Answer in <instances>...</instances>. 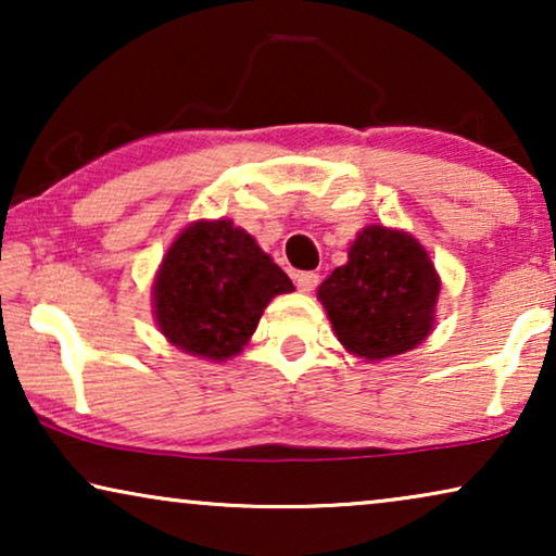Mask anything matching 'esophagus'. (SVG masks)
<instances>
[{
	"mask_svg": "<svg viewBox=\"0 0 556 556\" xmlns=\"http://www.w3.org/2000/svg\"><path fill=\"white\" fill-rule=\"evenodd\" d=\"M295 286H299V291L311 293L318 286V273H314V270L299 273V276H295Z\"/></svg>",
	"mask_w": 556,
	"mask_h": 556,
	"instance_id": "obj_1",
	"label": "esophagus"
}]
</instances>
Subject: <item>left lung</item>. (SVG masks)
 <instances>
[{
    "label": "left lung",
    "mask_w": 556,
    "mask_h": 556,
    "mask_svg": "<svg viewBox=\"0 0 556 556\" xmlns=\"http://www.w3.org/2000/svg\"><path fill=\"white\" fill-rule=\"evenodd\" d=\"M440 278L415 238L369 225L349 250V263L318 286L341 344L362 359L405 354L428 337Z\"/></svg>",
    "instance_id": "1"
}]
</instances>
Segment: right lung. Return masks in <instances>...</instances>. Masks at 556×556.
Listing matches in <instances>:
<instances>
[{
  "label": "right lung",
  "mask_w": 556,
  "mask_h": 556,
  "mask_svg": "<svg viewBox=\"0 0 556 556\" xmlns=\"http://www.w3.org/2000/svg\"><path fill=\"white\" fill-rule=\"evenodd\" d=\"M291 291V278L230 219L194 223L159 268L154 314L181 352L223 362L248 344L273 295Z\"/></svg>",
  "instance_id": "right-lung-1"
}]
</instances>
